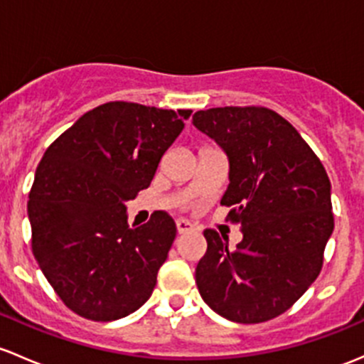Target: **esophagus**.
I'll use <instances>...</instances> for the list:
<instances>
[{
	"label": "esophagus",
	"mask_w": 364,
	"mask_h": 364,
	"mask_svg": "<svg viewBox=\"0 0 364 364\" xmlns=\"http://www.w3.org/2000/svg\"><path fill=\"white\" fill-rule=\"evenodd\" d=\"M176 228H178V233H188V232H193L195 227L190 221L186 220H178L176 221Z\"/></svg>",
	"instance_id": "1"
}]
</instances>
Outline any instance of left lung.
Instances as JSON below:
<instances>
[{"instance_id":"1","label":"left lung","mask_w":364,"mask_h":364,"mask_svg":"<svg viewBox=\"0 0 364 364\" xmlns=\"http://www.w3.org/2000/svg\"><path fill=\"white\" fill-rule=\"evenodd\" d=\"M192 124L228 159L221 204L240 225L228 237L205 230L208 251L195 269L200 296L235 323H263L316 281L333 233L331 185L323 164L288 120L267 108H211Z\"/></svg>"}]
</instances>
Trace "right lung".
I'll return each mask as SVG.
<instances>
[{
	"label": "right lung",
	"mask_w": 364,
	"mask_h": 364,
	"mask_svg": "<svg viewBox=\"0 0 364 364\" xmlns=\"http://www.w3.org/2000/svg\"><path fill=\"white\" fill-rule=\"evenodd\" d=\"M190 113L106 102L45 151L28 204L33 252L78 316L122 319L151 296L176 223L156 211L148 223L129 227L125 204L150 186Z\"/></svg>",
	"instance_id": "add662e5"
}]
</instances>
